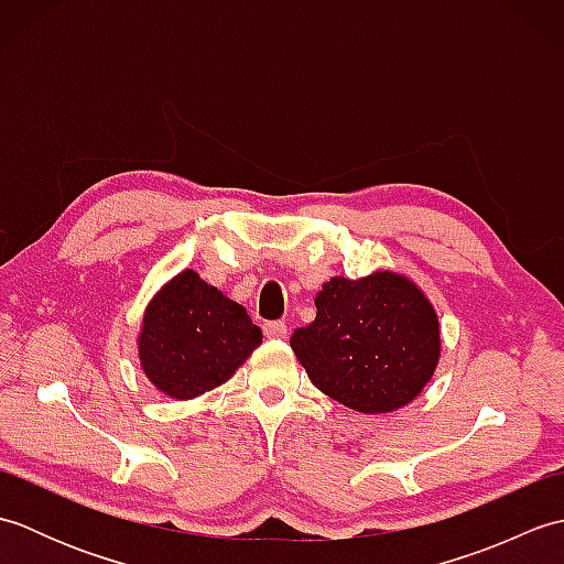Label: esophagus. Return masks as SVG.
<instances>
[{"label":"esophagus","mask_w":564,"mask_h":564,"mask_svg":"<svg viewBox=\"0 0 564 564\" xmlns=\"http://www.w3.org/2000/svg\"><path fill=\"white\" fill-rule=\"evenodd\" d=\"M263 337L285 339L289 337V325H285V322H267V325H263Z\"/></svg>","instance_id":"obj_1"}]
</instances>
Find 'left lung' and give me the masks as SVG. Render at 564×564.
Instances as JSON below:
<instances>
[{
	"label": "left lung",
	"instance_id": "obj_1",
	"mask_svg": "<svg viewBox=\"0 0 564 564\" xmlns=\"http://www.w3.org/2000/svg\"><path fill=\"white\" fill-rule=\"evenodd\" d=\"M313 325L291 346L313 386L361 414L410 404L434 376L441 327L434 305L404 273L334 275L315 297Z\"/></svg>",
	"mask_w": 564,
	"mask_h": 564
}]
</instances>
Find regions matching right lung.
I'll return each mask as SVG.
<instances>
[{
  "instance_id": "1",
  "label": "right lung",
  "mask_w": 564,
  "mask_h": 564,
  "mask_svg": "<svg viewBox=\"0 0 564 564\" xmlns=\"http://www.w3.org/2000/svg\"><path fill=\"white\" fill-rule=\"evenodd\" d=\"M261 344L247 310L184 269L154 293L142 315V373L172 400H194L235 376Z\"/></svg>"
}]
</instances>
